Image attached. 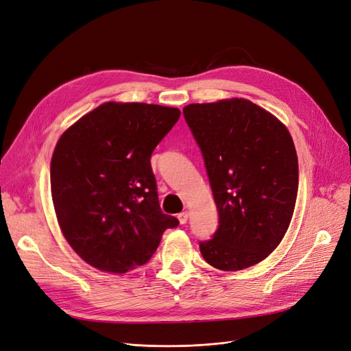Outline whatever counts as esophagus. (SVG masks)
Listing matches in <instances>:
<instances>
[{
	"mask_svg": "<svg viewBox=\"0 0 351 351\" xmlns=\"http://www.w3.org/2000/svg\"><path fill=\"white\" fill-rule=\"evenodd\" d=\"M188 217H189L188 211H184V213L178 214V219H179V223H180V224H186V221H188Z\"/></svg>",
	"mask_w": 351,
	"mask_h": 351,
	"instance_id": "esophagus-1",
	"label": "esophagus"
}]
</instances>
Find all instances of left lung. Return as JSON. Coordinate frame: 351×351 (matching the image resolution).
Returning <instances> with one entry per match:
<instances>
[{
    "label": "left lung",
    "mask_w": 351,
    "mask_h": 351,
    "mask_svg": "<svg viewBox=\"0 0 351 351\" xmlns=\"http://www.w3.org/2000/svg\"><path fill=\"white\" fill-rule=\"evenodd\" d=\"M184 117L201 149L218 210L206 263L234 271L261 263L287 232L298 193V156L288 128L244 98L189 104Z\"/></svg>",
    "instance_id": "1"
}]
</instances>
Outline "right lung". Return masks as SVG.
Returning <instances> with one entry per match:
<instances>
[{"label": "right lung", "instance_id": "1", "mask_svg": "<svg viewBox=\"0 0 351 351\" xmlns=\"http://www.w3.org/2000/svg\"><path fill=\"white\" fill-rule=\"evenodd\" d=\"M178 108L106 102L64 132L50 162V188L64 239L110 274L143 266L179 221L159 205L152 153L179 120Z\"/></svg>", "mask_w": 351, "mask_h": 351}]
</instances>
